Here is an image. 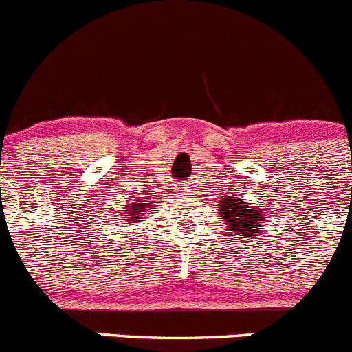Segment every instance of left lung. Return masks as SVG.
Wrapping results in <instances>:
<instances>
[{
  "label": "left lung",
  "instance_id": "left-lung-1",
  "mask_svg": "<svg viewBox=\"0 0 352 352\" xmlns=\"http://www.w3.org/2000/svg\"><path fill=\"white\" fill-rule=\"evenodd\" d=\"M242 196H228L219 201V217L224 221L230 231H235L233 235L240 239L254 236L265 223V212L263 208H254L252 205L242 201Z\"/></svg>",
  "mask_w": 352,
  "mask_h": 352
}]
</instances>
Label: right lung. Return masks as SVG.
Wrapping results in <instances>:
<instances>
[{"label": "right lung", "instance_id": "obj_1", "mask_svg": "<svg viewBox=\"0 0 352 352\" xmlns=\"http://www.w3.org/2000/svg\"><path fill=\"white\" fill-rule=\"evenodd\" d=\"M144 198V196H142ZM147 205L144 204V199H133V204H129V208L126 210L128 219H122L124 223H138L142 219V212L147 210Z\"/></svg>", "mask_w": 352, "mask_h": 352}]
</instances>
